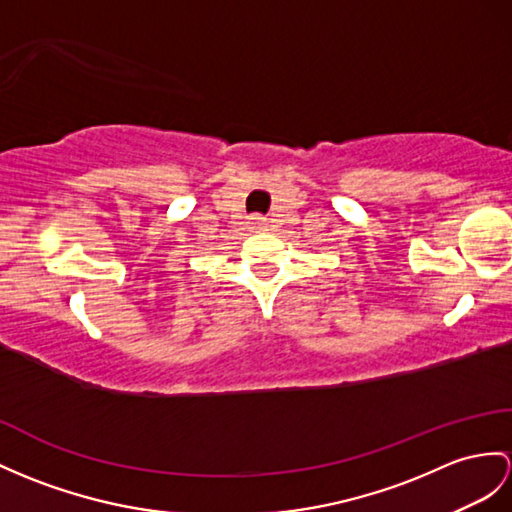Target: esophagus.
<instances>
[{
    "instance_id": "obj_1",
    "label": "esophagus",
    "mask_w": 512,
    "mask_h": 512,
    "mask_svg": "<svg viewBox=\"0 0 512 512\" xmlns=\"http://www.w3.org/2000/svg\"><path fill=\"white\" fill-rule=\"evenodd\" d=\"M254 226L256 228H263V219H254Z\"/></svg>"
}]
</instances>
